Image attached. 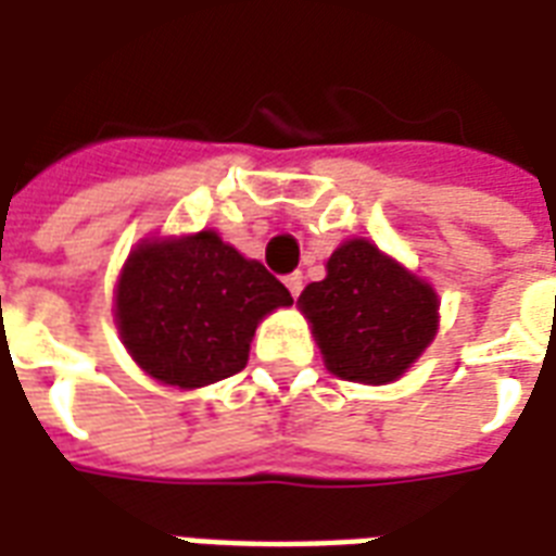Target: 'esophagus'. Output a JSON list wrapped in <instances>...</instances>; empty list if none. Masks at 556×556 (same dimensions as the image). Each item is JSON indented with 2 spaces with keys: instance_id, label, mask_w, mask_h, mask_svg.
<instances>
[{
  "instance_id": "1",
  "label": "esophagus",
  "mask_w": 556,
  "mask_h": 556,
  "mask_svg": "<svg viewBox=\"0 0 556 556\" xmlns=\"http://www.w3.org/2000/svg\"><path fill=\"white\" fill-rule=\"evenodd\" d=\"M286 286H288V291H291V296H300V291H303V274H300V270H294V274H288L286 277Z\"/></svg>"
}]
</instances>
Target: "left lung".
Masks as SVG:
<instances>
[{"label":"left lung","mask_w":556,"mask_h":556,"mask_svg":"<svg viewBox=\"0 0 556 556\" xmlns=\"http://www.w3.org/2000/svg\"><path fill=\"white\" fill-rule=\"evenodd\" d=\"M326 270L296 303L329 371L357 383L401 378L435 338V291L366 239L340 244Z\"/></svg>","instance_id":"obj_1"}]
</instances>
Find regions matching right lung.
I'll return each mask as SVG.
<instances>
[{"instance_id": "1", "label": "right lung", "mask_w": 556, "mask_h": 556, "mask_svg": "<svg viewBox=\"0 0 556 556\" xmlns=\"http://www.w3.org/2000/svg\"><path fill=\"white\" fill-rule=\"evenodd\" d=\"M291 303L265 265L201 230L178 242H147L129 256L115 317L147 375L195 389L242 371L256 323Z\"/></svg>"}]
</instances>
